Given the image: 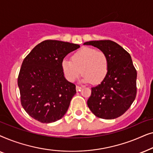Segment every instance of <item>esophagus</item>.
<instances>
[{
  "instance_id": "34e87169",
  "label": "esophagus",
  "mask_w": 153,
  "mask_h": 153,
  "mask_svg": "<svg viewBox=\"0 0 153 153\" xmlns=\"http://www.w3.org/2000/svg\"><path fill=\"white\" fill-rule=\"evenodd\" d=\"M81 88H81V86H79V85H76V90L77 92L80 91L81 90Z\"/></svg>"
}]
</instances>
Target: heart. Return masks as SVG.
Returning a JSON list of instances; mask_svg holds the SVG:
<instances>
[{
	"instance_id": "b5f03b06",
	"label": "heart",
	"mask_w": 153,
	"mask_h": 153,
	"mask_svg": "<svg viewBox=\"0 0 153 153\" xmlns=\"http://www.w3.org/2000/svg\"><path fill=\"white\" fill-rule=\"evenodd\" d=\"M62 72L67 80L74 82L82 73V81L99 83L105 79L108 71V58L101 50L83 47L73 54L72 60L63 59Z\"/></svg>"
}]
</instances>
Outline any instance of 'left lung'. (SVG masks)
Masks as SVG:
<instances>
[{"label": "left lung", "instance_id": "obj_1", "mask_svg": "<svg viewBox=\"0 0 153 153\" xmlns=\"http://www.w3.org/2000/svg\"><path fill=\"white\" fill-rule=\"evenodd\" d=\"M92 45L106 54L108 71L105 79L91 88L87 104L98 118L114 119L124 114L137 95V70L126 50L111 40L90 41Z\"/></svg>", "mask_w": 153, "mask_h": 153}]
</instances>
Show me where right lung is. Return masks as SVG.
Masks as SVG:
<instances>
[{
  "instance_id": "add662e5",
  "label": "right lung",
  "mask_w": 153,
  "mask_h": 153,
  "mask_svg": "<svg viewBox=\"0 0 153 153\" xmlns=\"http://www.w3.org/2000/svg\"><path fill=\"white\" fill-rule=\"evenodd\" d=\"M80 47L76 44L47 39L24 58L18 76L21 104L30 117L42 123L64 116L76 94V85L64 77L62 60Z\"/></svg>"
}]
</instances>
